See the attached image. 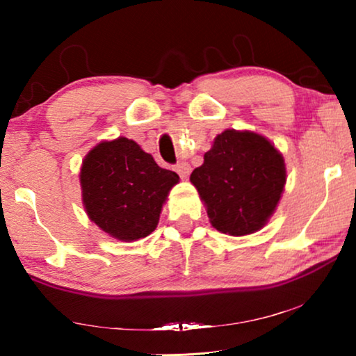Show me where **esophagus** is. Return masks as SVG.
<instances>
[{
	"mask_svg": "<svg viewBox=\"0 0 356 356\" xmlns=\"http://www.w3.org/2000/svg\"><path fill=\"white\" fill-rule=\"evenodd\" d=\"M175 170H177L179 177L186 178L188 175L191 173V165H189L188 162H179V163H177V167H175Z\"/></svg>",
	"mask_w": 356,
	"mask_h": 356,
	"instance_id": "esophagus-1",
	"label": "esophagus"
}]
</instances>
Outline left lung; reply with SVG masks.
Instances as JSON below:
<instances>
[{
    "label": "left lung",
    "mask_w": 356,
    "mask_h": 356,
    "mask_svg": "<svg viewBox=\"0 0 356 356\" xmlns=\"http://www.w3.org/2000/svg\"><path fill=\"white\" fill-rule=\"evenodd\" d=\"M191 183L218 232L250 235L264 227L285 186L284 157L256 133L227 129L213 140Z\"/></svg>",
    "instance_id": "1"
}]
</instances>
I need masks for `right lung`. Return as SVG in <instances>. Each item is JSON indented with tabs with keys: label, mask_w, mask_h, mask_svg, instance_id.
I'll return each instance as SVG.
<instances>
[{
	"label": "right lung",
	"mask_w": 356,
	"mask_h": 356,
	"mask_svg": "<svg viewBox=\"0 0 356 356\" xmlns=\"http://www.w3.org/2000/svg\"><path fill=\"white\" fill-rule=\"evenodd\" d=\"M178 179L134 140L118 138L87 154L81 170L82 201L102 230L118 240L136 241L155 230L165 199Z\"/></svg>",
	"instance_id": "right-lung-1"
}]
</instances>
